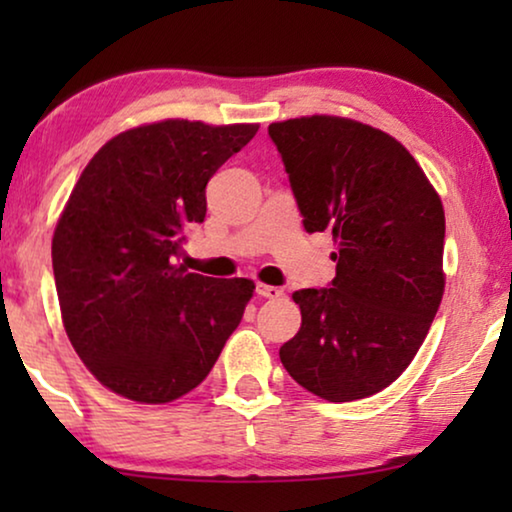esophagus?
Masks as SVG:
<instances>
[{"label":"esophagus","instance_id":"1","mask_svg":"<svg viewBox=\"0 0 512 512\" xmlns=\"http://www.w3.org/2000/svg\"><path fill=\"white\" fill-rule=\"evenodd\" d=\"M256 293H258V296H261V298H272V300L284 296V291L279 289V286H270V284H261V282L256 284Z\"/></svg>","mask_w":512,"mask_h":512}]
</instances>
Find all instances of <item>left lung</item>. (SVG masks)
Instances as JSON below:
<instances>
[{"label":"left lung","mask_w":512,"mask_h":512,"mask_svg":"<svg viewBox=\"0 0 512 512\" xmlns=\"http://www.w3.org/2000/svg\"><path fill=\"white\" fill-rule=\"evenodd\" d=\"M268 135L307 233H333V282L300 289L296 338L279 359L331 403L389 387L429 333L443 300L445 212L408 149L338 116L272 123Z\"/></svg>","instance_id":"1"}]
</instances>
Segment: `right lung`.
<instances>
[{
    "label": "right lung",
    "mask_w": 512,
    "mask_h": 512,
    "mask_svg": "<svg viewBox=\"0 0 512 512\" xmlns=\"http://www.w3.org/2000/svg\"><path fill=\"white\" fill-rule=\"evenodd\" d=\"M258 125L160 121L109 139L53 235L62 324L90 373L139 403H170L209 375L254 282L177 263L205 221L207 181Z\"/></svg>",
    "instance_id": "add662e5"
}]
</instances>
